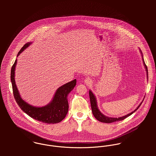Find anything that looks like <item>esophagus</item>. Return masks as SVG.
<instances>
[{
  "instance_id": "esophagus-1",
  "label": "esophagus",
  "mask_w": 156,
  "mask_h": 156,
  "mask_svg": "<svg viewBox=\"0 0 156 156\" xmlns=\"http://www.w3.org/2000/svg\"><path fill=\"white\" fill-rule=\"evenodd\" d=\"M85 82L87 83V84H90L91 83V80L89 79V78H87L85 80Z\"/></svg>"
}]
</instances>
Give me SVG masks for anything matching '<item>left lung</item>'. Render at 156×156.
<instances>
[{"mask_svg":"<svg viewBox=\"0 0 156 156\" xmlns=\"http://www.w3.org/2000/svg\"><path fill=\"white\" fill-rule=\"evenodd\" d=\"M140 51L142 54V60H143V63L144 65V67L146 69V71H147V79H148V69L147 67L145 65V63L144 62V58H143V55H142V53L140 50ZM89 98H90V106H91V109H92V112L93 115L94 116V117L99 121L101 122H105V123H112V122H116V121H122L123 119H124L125 118H126L127 117L130 116L132 114H133L134 112L136 111L137 110V109L140 107V106L141 105V104L142 103V101H144V99L142 100V101L139 104V105L137 106V108L134 111L132 112L131 113L121 116V117H118V118H111V117H109L105 115H103L101 112L100 111V110L98 108L97 106V99L95 96L94 95V94L92 93V92L89 90ZM145 98V97H144Z\"/></svg>","mask_w":156,"mask_h":156,"instance_id":"1","label":"left lung"}]
</instances>
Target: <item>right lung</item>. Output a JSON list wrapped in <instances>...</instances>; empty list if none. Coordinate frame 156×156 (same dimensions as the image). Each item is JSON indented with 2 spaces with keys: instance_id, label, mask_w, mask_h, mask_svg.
I'll list each match as a JSON object with an SVG mask.
<instances>
[{
  "instance_id": "1",
  "label": "right lung",
  "mask_w": 156,
  "mask_h": 156,
  "mask_svg": "<svg viewBox=\"0 0 156 156\" xmlns=\"http://www.w3.org/2000/svg\"><path fill=\"white\" fill-rule=\"evenodd\" d=\"M32 43H27L19 51L17 56ZM17 59L11 68V80L15 100L21 109L31 118L47 124H56L63 120L68 111V95L76 85V79L63 85L56 90L52 100L43 107L32 106L23 100L15 81V69Z\"/></svg>"
}]
</instances>
